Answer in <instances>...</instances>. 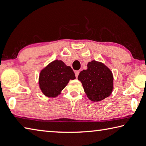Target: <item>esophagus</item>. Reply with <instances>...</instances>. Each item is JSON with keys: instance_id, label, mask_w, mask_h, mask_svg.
I'll list each match as a JSON object with an SVG mask.
<instances>
[{"instance_id": "obj_1", "label": "esophagus", "mask_w": 146, "mask_h": 146, "mask_svg": "<svg viewBox=\"0 0 146 146\" xmlns=\"http://www.w3.org/2000/svg\"><path fill=\"white\" fill-rule=\"evenodd\" d=\"M79 71H78V70H77L75 72V75H76V78H78V77L79 76Z\"/></svg>"}]
</instances>
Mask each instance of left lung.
<instances>
[{
  "label": "left lung",
  "mask_w": 146,
  "mask_h": 146,
  "mask_svg": "<svg viewBox=\"0 0 146 146\" xmlns=\"http://www.w3.org/2000/svg\"><path fill=\"white\" fill-rule=\"evenodd\" d=\"M88 68L79 73L78 80L91 101L99 102L109 97L114 89V77L111 69L101 62L92 60Z\"/></svg>",
  "instance_id": "obj_1"
}]
</instances>
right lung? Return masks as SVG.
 Returning <instances> with one entry per match:
<instances>
[{
  "label": "right lung",
  "mask_w": 146,
  "mask_h": 146,
  "mask_svg": "<svg viewBox=\"0 0 146 146\" xmlns=\"http://www.w3.org/2000/svg\"><path fill=\"white\" fill-rule=\"evenodd\" d=\"M76 79L75 74L70 66L62 60H54L40 70L39 76V87L44 95L49 98H55L70 80Z\"/></svg>",
  "instance_id": "obj_1"
}]
</instances>
